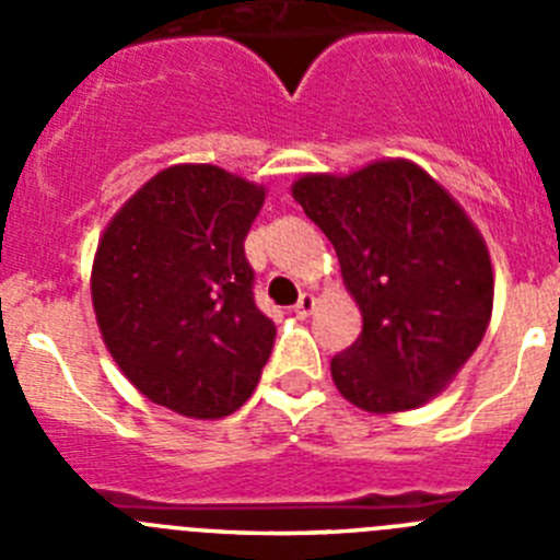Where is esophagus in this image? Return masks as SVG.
<instances>
[{"label": "esophagus", "mask_w": 560, "mask_h": 560, "mask_svg": "<svg viewBox=\"0 0 560 560\" xmlns=\"http://www.w3.org/2000/svg\"><path fill=\"white\" fill-rule=\"evenodd\" d=\"M314 308H316V296L311 294V291H305V294H300V300H296L294 314L296 316H308Z\"/></svg>", "instance_id": "esophagus-1"}]
</instances>
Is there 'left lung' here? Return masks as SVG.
Returning a JSON list of instances; mask_svg holds the SVG:
<instances>
[{
  "instance_id": "1",
  "label": "left lung",
  "mask_w": 560,
  "mask_h": 560,
  "mask_svg": "<svg viewBox=\"0 0 560 560\" xmlns=\"http://www.w3.org/2000/svg\"><path fill=\"white\" fill-rule=\"evenodd\" d=\"M328 235L361 334L334 355L341 398L364 412L418 409L479 348L493 311V266L468 212L409 160L353 173H303L291 185Z\"/></svg>"
}]
</instances>
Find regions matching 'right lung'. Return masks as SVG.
Wrapping results in <instances>:
<instances>
[{"label": "right lung", "mask_w": 560, "mask_h": 560, "mask_svg": "<svg viewBox=\"0 0 560 560\" xmlns=\"http://www.w3.org/2000/svg\"><path fill=\"white\" fill-rule=\"evenodd\" d=\"M266 187L219 165H171L114 212L92 264L108 353L148 400L226 418L255 393L275 323L252 296L244 241Z\"/></svg>", "instance_id": "add662e5"}]
</instances>
